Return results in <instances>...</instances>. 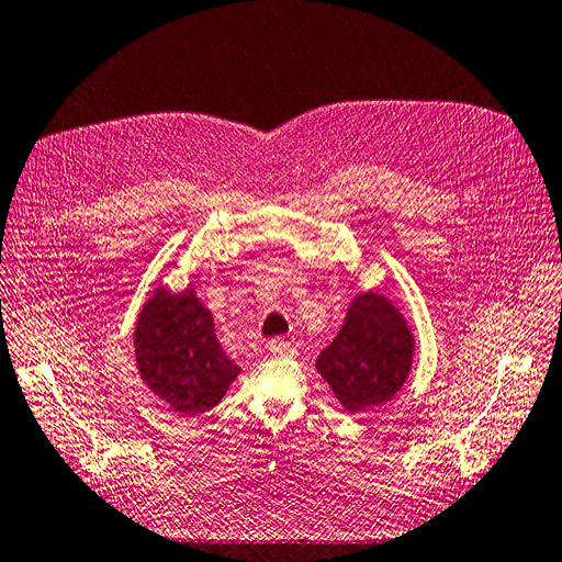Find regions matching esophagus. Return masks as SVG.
Returning a JSON list of instances; mask_svg holds the SVG:
<instances>
[{
  "mask_svg": "<svg viewBox=\"0 0 562 562\" xmlns=\"http://www.w3.org/2000/svg\"><path fill=\"white\" fill-rule=\"evenodd\" d=\"M268 351H271L273 356H294L296 347L291 345V341H286V339L278 337V339H271V341H268Z\"/></svg>",
  "mask_w": 562,
  "mask_h": 562,
  "instance_id": "obj_1",
  "label": "esophagus"
}]
</instances>
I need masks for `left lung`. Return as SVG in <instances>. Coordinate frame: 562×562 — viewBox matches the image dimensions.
Listing matches in <instances>:
<instances>
[{"label": "left lung", "instance_id": "left-lung-1", "mask_svg": "<svg viewBox=\"0 0 562 562\" xmlns=\"http://www.w3.org/2000/svg\"><path fill=\"white\" fill-rule=\"evenodd\" d=\"M413 356L416 335L402 310L376 289H368L351 301L345 326L316 358V372L341 406L362 413L400 393Z\"/></svg>", "mask_w": 562, "mask_h": 562}]
</instances>
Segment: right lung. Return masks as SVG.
Here are the masks:
<instances>
[{"label":"right lung","instance_id":"1","mask_svg":"<svg viewBox=\"0 0 562 562\" xmlns=\"http://www.w3.org/2000/svg\"><path fill=\"white\" fill-rule=\"evenodd\" d=\"M133 347L142 383L179 416L221 404L240 374L217 345L213 316L192 282L181 291L158 286L144 301Z\"/></svg>","mask_w":562,"mask_h":562}]
</instances>
